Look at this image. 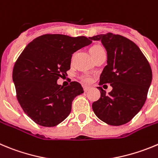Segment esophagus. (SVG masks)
<instances>
[{"mask_svg":"<svg viewBox=\"0 0 158 158\" xmlns=\"http://www.w3.org/2000/svg\"><path fill=\"white\" fill-rule=\"evenodd\" d=\"M83 88H84V91H85V92H88V91L89 90V89H91L90 87L87 86V85H84Z\"/></svg>","mask_w":158,"mask_h":158,"instance_id":"34e87169","label":"esophagus"}]
</instances>
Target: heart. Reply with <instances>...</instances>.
<instances>
[{"mask_svg":"<svg viewBox=\"0 0 158 158\" xmlns=\"http://www.w3.org/2000/svg\"><path fill=\"white\" fill-rule=\"evenodd\" d=\"M102 50H103V48L100 45H93L90 48V53L92 57H94V56H96L98 53L100 52ZM81 80L85 82H90L92 81V79H91V77L89 76L85 75V76L81 77Z\"/></svg>","mask_w":158,"mask_h":158,"instance_id":"obj_1","label":"heart"}]
</instances>
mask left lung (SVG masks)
Segmentation results:
<instances>
[{"label": "left lung", "mask_w": 158, "mask_h": 158, "mask_svg": "<svg viewBox=\"0 0 158 158\" xmlns=\"http://www.w3.org/2000/svg\"><path fill=\"white\" fill-rule=\"evenodd\" d=\"M101 40L107 52V65L99 77V85L110 84L106 94L102 87L99 100L92 103L95 115L106 124L119 126L131 121L145 103L152 81V69L139 48L129 39L107 33L89 37Z\"/></svg>", "instance_id": "1"}]
</instances>
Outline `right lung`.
<instances>
[{
	"mask_svg": "<svg viewBox=\"0 0 158 158\" xmlns=\"http://www.w3.org/2000/svg\"><path fill=\"white\" fill-rule=\"evenodd\" d=\"M91 43L84 36L44 34L27 44L19 56L12 72L17 99L37 124L56 126L68 117L83 88L77 81L63 87L57 80L70 69L72 54Z\"/></svg>",
	"mask_w": 158,
	"mask_h": 158,
	"instance_id": "add662e5",
	"label": "right lung"
}]
</instances>
